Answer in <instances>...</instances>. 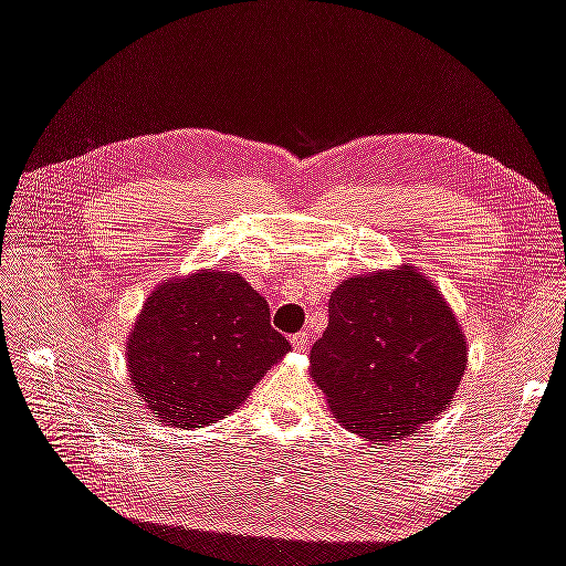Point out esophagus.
<instances>
[{
  "mask_svg": "<svg viewBox=\"0 0 566 566\" xmlns=\"http://www.w3.org/2000/svg\"><path fill=\"white\" fill-rule=\"evenodd\" d=\"M290 342H293V347L297 352H304L306 347H310V335H306V333H295L293 337H290Z\"/></svg>",
  "mask_w": 566,
  "mask_h": 566,
  "instance_id": "esophagus-1",
  "label": "esophagus"
}]
</instances>
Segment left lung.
I'll return each instance as SVG.
<instances>
[{"mask_svg":"<svg viewBox=\"0 0 566 566\" xmlns=\"http://www.w3.org/2000/svg\"><path fill=\"white\" fill-rule=\"evenodd\" d=\"M328 314L312 347V378L347 430L387 443L447 410L468 366L465 333L418 269L339 283Z\"/></svg>","mask_w":566,"mask_h":566,"instance_id":"1","label":"left lung"}]
</instances>
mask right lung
Masks as SVG:
<instances>
[{
	"label": "right lung",
	"instance_id": "obj_1",
	"mask_svg": "<svg viewBox=\"0 0 566 566\" xmlns=\"http://www.w3.org/2000/svg\"><path fill=\"white\" fill-rule=\"evenodd\" d=\"M287 352L241 273L202 269L153 290L127 337V368L160 422L202 427L241 406Z\"/></svg>",
	"mask_w": 566,
	"mask_h": 566
}]
</instances>
